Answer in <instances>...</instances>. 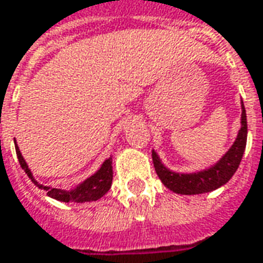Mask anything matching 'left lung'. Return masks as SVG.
<instances>
[{
	"instance_id": "left-lung-1",
	"label": "left lung",
	"mask_w": 263,
	"mask_h": 263,
	"mask_svg": "<svg viewBox=\"0 0 263 263\" xmlns=\"http://www.w3.org/2000/svg\"><path fill=\"white\" fill-rule=\"evenodd\" d=\"M241 108H242L241 129L238 131L235 142L232 143L231 148L227 151V154L209 169L194 172V173H176V172L169 171L162 163L158 154L152 151L155 171L166 187L177 194L209 193V192H213L215 189L224 186L234 176V173L237 172L238 166L242 159L243 151L247 146V135H248L247 112H245L242 101H241Z\"/></svg>"
}]
</instances>
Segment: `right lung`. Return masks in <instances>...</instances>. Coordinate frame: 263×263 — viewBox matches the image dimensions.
I'll use <instances>...</instances> for the list:
<instances>
[{
	"instance_id": "add662e5",
	"label": "right lung",
	"mask_w": 263,
	"mask_h": 263,
	"mask_svg": "<svg viewBox=\"0 0 263 263\" xmlns=\"http://www.w3.org/2000/svg\"><path fill=\"white\" fill-rule=\"evenodd\" d=\"M15 151H16V156H18V160H20L21 167L25 171L29 179L36 184L37 187L42 189V190H46L49 197L54 198V200H59V201H63V203L96 201L98 198L103 197L104 194L107 193L109 187H111V183H112V158H108L92 176L86 179L84 182L80 183L76 189H73V190H62V189L48 187V186L39 184L33 179V176H32L31 169L26 165L25 159H24V156L21 154L18 145H15Z\"/></svg>"
}]
</instances>
